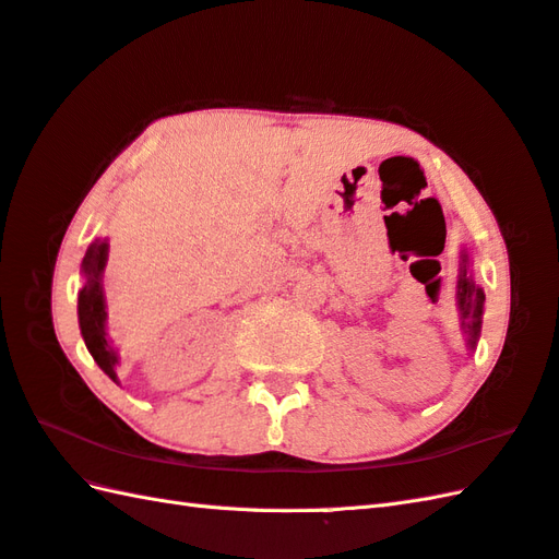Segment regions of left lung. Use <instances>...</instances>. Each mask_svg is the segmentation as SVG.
I'll use <instances>...</instances> for the list:
<instances>
[{"instance_id": "8db88e82", "label": "left lung", "mask_w": 559, "mask_h": 559, "mask_svg": "<svg viewBox=\"0 0 559 559\" xmlns=\"http://www.w3.org/2000/svg\"><path fill=\"white\" fill-rule=\"evenodd\" d=\"M466 266H469V254H462V274L457 281V305L462 314V329L469 338V345L474 347L478 341V333H481V317H484V302L486 295L478 285L466 276Z\"/></svg>"}]
</instances>
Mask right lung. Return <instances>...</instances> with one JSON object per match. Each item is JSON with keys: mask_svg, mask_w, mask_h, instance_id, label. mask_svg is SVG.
Wrapping results in <instances>:
<instances>
[{"mask_svg": "<svg viewBox=\"0 0 559 559\" xmlns=\"http://www.w3.org/2000/svg\"><path fill=\"white\" fill-rule=\"evenodd\" d=\"M107 264V242H93L85 252L83 259V274L85 285L81 295H78V319H81V333L85 338V345L90 355L95 357L99 369L116 381V353L107 341V331H104V319H107V311H104V295H102V271Z\"/></svg>", "mask_w": 559, "mask_h": 559, "instance_id": "add662e5", "label": "right lung"}]
</instances>
